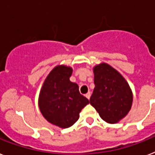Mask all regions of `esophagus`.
I'll list each match as a JSON object with an SVG mask.
<instances>
[{
	"mask_svg": "<svg viewBox=\"0 0 155 155\" xmlns=\"http://www.w3.org/2000/svg\"><path fill=\"white\" fill-rule=\"evenodd\" d=\"M91 92H87V93L86 94H85V96H86V97H87V99H90V97H91Z\"/></svg>",
	"mask_w": 155,
	"mask_h": 155,
	"instance_id": "1",
	"label": "esophagus"
}]
</instances>
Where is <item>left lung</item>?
Returning a JSON list of instances; mask_svg holds the SVG:
<instances>
[{
    "label": "left lung",
    "mask_w": 155,
    "mask_h": 155,
    "mask_svg": "<svg viewBox=\"0 0 155 155\" xmlns=\"http://www.w3.org/2000/svg\"><path fill=\"white\" fill-rule=\"evenodd\" d=\"M94 89L90 98L103 120L116 124L125 117L132 105V92L124 78L106 63L94 66Z\"/></svg>",
    "instance_id": "1"
}]
</instances>
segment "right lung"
Segmentation results:
<instances>
[{
    "instance_id": "right-lung-1",
    "label": "right lung",
    "mask_w": 155,
    "mask_h": 155,
    "mask_svg": "<svg viewBox=\"0 0 155 155\" xmlns=\"http://www.w3.org/2000/svg\"><path fill=\"white\" fill-rule=\"evenodd\" d=\"M71 73V67L56 66L44 81L38 97L44 117L61 128L73 125L82 109L89 104V100L79 91V86L70 81Z\"/></svg>"
}]
</instances>
